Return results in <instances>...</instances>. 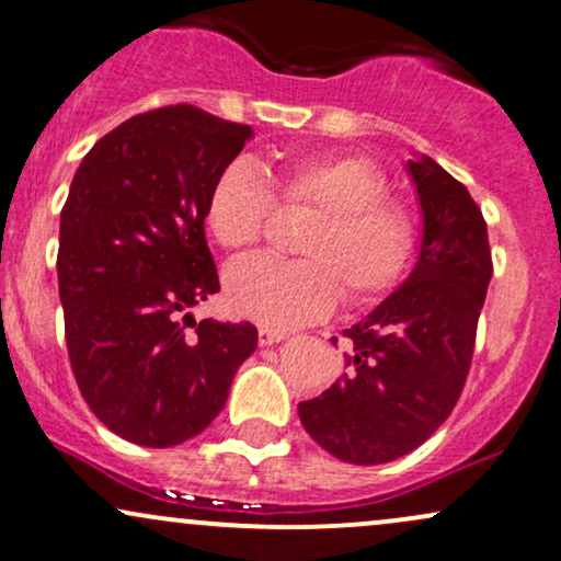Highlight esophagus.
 <instances>
[{
	"label": "esophagus",
	"instance_id": "obj_1",
	"mask_svg": "<svg viewBox=\"0 0 561 561\" xmlns=\"http://www.w3.org/2000/svg\"><path fill=\"white\" fill-rule=\"evenodd\" d=\"M286 331H273V328H260V344L262 346H273L278 344V341L286 339Z\"/></svg>",
	"mask_w": 561,
	"mask_h": 561
}]
</instances>
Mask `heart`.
I'll list each match as a JSON object with an SVG mask.
<instances>
[{"mask_svg":"<svg viewBox=\"0 0 561 561\" xmlns=\"http://www.w3.org/2000/svg\"><path fill=\"white\" fill-rule=\"evenodd\" d=\"M286 209H312L318 220L299 241V262L254 260L226 278L228 305L260 325L288 328L322 318L339 305L378 299L412 262L414 226L399 202L388 199L386 175L362 154L320 151L288 154L270 170ZM267 175L252 162L226 164L207 194L209 233L236 256L252 254L273 222Z\"/></svg>","mask_w":561,"mask_h":561,"instance_id":"obj_1","label":"heart"}]
</instances>
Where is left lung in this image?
Returning <instances> with one entry per match:
<instances>
[{"label":"left lung","mask_w":561,"mask_h":561,"mask_svg":"<svg viewBox=\"0 0 561 561\" xmlns=\"http://www.w3.org/2000/svg\"><path fill=\"white\" fill-rule=\"evenodd\" d=\"M410 173L423 207L417 265L344 331L346 373L299 404L309 436L348 465L393 462L444 425L470 373L493 275L489 230L470 191L431 157L410 162Z\"/></svg>","instance_id":"left-lung-1"}]
</instances>
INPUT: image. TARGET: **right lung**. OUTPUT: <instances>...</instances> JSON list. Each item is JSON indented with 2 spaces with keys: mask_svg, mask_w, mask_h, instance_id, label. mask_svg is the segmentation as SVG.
Returning <instances> with one entry per match:
<instances>
[{
  "mask_svg": "<svg viewBox=\"0 0 561 561\" xmlns=\"http://www.w3.org/2000/svg\"><path fill=\"white\" fill-rule=\"evenodd\" d=\"M249 138V125L170 104L99 138L70 183L57 252L70 367L91 412L130 444L199 436L256 348L252 322L191 318L220 291L207 194Z\"/></svg>",
  "mask_w": 561,
  "mask_h": 561,
  "instance_id": "1",
  "label": "right lung"
}]
</instances>
